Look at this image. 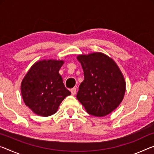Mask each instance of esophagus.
I'll return each mask as SVG.
<instances>
[{
	"label": "esophagus",
	"instance_id": "obj_1",
	"mask_svg": "<svg viewBox=\"0 0 154 154\" xmlns=\"http://www.w3.org/2000/svg\"><path fill=\"white\" fill-rule=\"evenodd\" d=\"M70 92H71V93L72 95H75L76 94V92H77V88H73L71 90H70Z\"/></svg>",
	"mask_w": 154,
	"mask_h": 154
}]
</instances>
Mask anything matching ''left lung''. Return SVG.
I'll return each instance as SVG.
<instances>
[{
	"instance_id": "left-lung-1",
	"label": "left lung",
	"mask_w": 154,
	"mask_h": 154,
	"mask_svg": "<svg viewBox=\"0 0 154 154\" xmlns=\"http://www.w3.org/2000/svg\"><path fill=\"white\" fill-rule=\"evenodd\" d=\"M77 59L84 74L77 99L91 115H108L120 105L125 93L126 84L120 68L103 53L79 55Z\"/></svg>"
}]
</instances>
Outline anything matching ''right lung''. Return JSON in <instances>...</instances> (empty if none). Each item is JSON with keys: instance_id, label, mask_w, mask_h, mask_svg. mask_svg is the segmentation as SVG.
I'll use <instances>...</instances> for the list:
<instances>
[{"instance_id": "obj_1", "label": "right lung", "mask_w": 154, "mask_h": 154, "mask_svg": "<svg viewBox=\"0 0 154 154\" xmlns=\"http://www.w3.org/2000/svg\"><path fill=\"white\" fill-rule=\"evenodd\" d=\"M63 60H43L30 68L21 83L23 101L33 112L41 116L56 113L70 92L66 88L59 70Z\"/></svg>"}]
</instances>
